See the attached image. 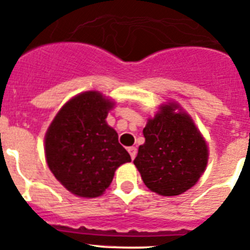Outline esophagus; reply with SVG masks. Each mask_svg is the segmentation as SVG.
Listing matches in <instances>:
<instances>
[{
	"mask_svg": "<svg viewBox=\"0 0 250 250\" xmlns=\"http://www.w3.org/2000/svg\"><path fill=\"white\" fill-rule=\"evenodd\" d=\"M127 151H129L130 156H131V159H132V160H134V159H135V156H136V152H138V150H136V147H135V146L129 147V149H127Z\"/></svg>",
	"mask_w": 250,
	"mask_h": 250,
	"instance_id": "1",
	"label": "esophagus"
}]
</instances>
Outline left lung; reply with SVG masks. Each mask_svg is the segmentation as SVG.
Wrapping results in <instances>:
<instances>
[{
  "label": "left lung",
  "mask_w": 250,
  "mask_h": 250,
  "mask_svg": "<svg viewBox=\"0 0 250 250\" xmlns=\"http://www.w3.org/2000/svg\"><path fill=\"white\" fill-rule=\"evenodd\" d=\"M143 134L145 143L139 146L134 164L150 190L174 196L196 184L207 167L209 152L193 119L178 104L161 105L147 120Z\"/></svg>",
  "instance_id": "left-lung-1"
}]
</instances>
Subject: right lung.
Returning <instances> with one entry per match:
<instances>
[{
  "label": "right lung",
  "mask_w": 250,
  "mask_h": 250,
  "mask_svg": "<svg viewBox=\"0 0 250 250\" xmlns=\"http://www.w3.org/2000/svg\"><path fill=\"white\" fill-rule=\"evenodd\" d=\"M114 103L98 91L76 95L61 107L45 136V155L55 178L68 191L98 198L109 188L115 170L131 161L106 123Z\"/></svg>",
  "instance_id": "obj_1"
}]
</instances>
